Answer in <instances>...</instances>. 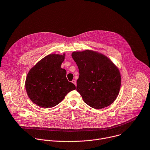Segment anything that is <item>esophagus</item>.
<instances>
[{
	"label": "esophagus",
	"mask_w": 150,
	"mask_h": 150,
	"mask_svg": "<svg viewBox=\"0 0 150 150\" xmlns=\"http://www.w3.org/2000/svg\"><path fill=\"white\" fill-rule=\"evenodd\" d=\"M72 82L75 85V86H76V81L75 80V79H74V80H72Z\"/></svg>",
	"instance_id": "obj_1"
}]
</instances>
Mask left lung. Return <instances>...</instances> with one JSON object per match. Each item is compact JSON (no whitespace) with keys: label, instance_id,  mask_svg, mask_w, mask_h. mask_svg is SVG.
<instances>
[{"label":"left lung","instance_id":"obj_1","mask_svg":"<svg viewBox=\"0 0 150 150\" xmlns=\"http://www.w3.org/2000/svg\"><path fill=\"white\" fill-rule=\"evenodd\" d=\"M72 57L79 69L76 90L83 101L95 109L110 105L120 89L119 69L105 55L86 50L74 52Z\"/></svg>","mask_w":150,"mask_h":150}]
</instances>
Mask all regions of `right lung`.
<instances>
[{"instance_id": "right-lung-1", "label": "right lung", "mask_w": 150, "mask_h": 150, "mask_svg": "<svg viewBox=\"0 0 150 150\" xmlns=\"http://www.w3.org/2000/svg\"><path fill=\"white\" fill-rule=\"evenodd\" d=\"M64 55L51 54L39 61L27 75L25 87L30 100L42 108H51L61 103L67 94L76 89L61 67Z\"/></svg>"}]
</instances>
